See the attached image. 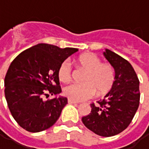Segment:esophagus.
<instances>
[{"label": "esophagus", "mask_w": 149, "mask_h": 149, "mask_svg": "<svg viewBox=\"0 0 149 149\" xmlns=\"http://www.w3.org/2000/svg\"><path fill=\"white\" fill-rule=\"evenodd\" d=\"M68 102L69 104H78L79 102L78 101H76V100H71V99H68Z\"/></svg>", "instance_id": "esophagus-1"}]
</instances>
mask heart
Returning a JSON list of instances; mask_svg holds the SVG:
<instances>
[{"mask_svg": "<svg viewBox=\"0 0 149 149\" xmlns=\"http://www.w3.org/2000/svg\"><path fill=\"white\" fill-rule=\"evenodd\" d=\"M77 64L85 71L82 84H72L64 88L63 93L71 100L80 101L90 98L95 92L97 96L107 93L113 86L116 77L115 68L110 64L101 63L100 58L94 53H84L77 58ZM59 80L63 83L70 82L72 69L70 63L63 61L58 68Z\"/></svg>", "mask_w": 149, "mask_h": 149, "instance_id": "b5f03b06", "label": "heart"}]
</instances>
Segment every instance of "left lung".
I'll use <instances>...</instances> for the list:
<instances>
[{"label":"left lung","mask_w":149,"mask_h":149,"mask_svg":"<svg viewBox=\"0 0 149 149\" xmlns=\"http://www.w3.org/2000/svg\"><path fill=\"white\" fill-rule=\"evenodd\" d=\"M104 55L115 68V81L103 100L91 104V112L82 117V122L94 133L109 137L128 128L137 111L141 93L140 81L131 64L109 49Z\"/></svg>","instance_id":"left-lung-1"}]
</instances>
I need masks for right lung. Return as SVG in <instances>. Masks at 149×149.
I'll use <instances>...</instances> for the list:
<instances>
[{"instance_id":"obj_1","label":"right lung","mask_w":149,"mask_h":149,"mask_svg":"<svg viewBox=\"0 0 149 149\" xmlns=\"http://www.w3.org/2000/svg\"><path fill=\"white\" fill-rule=\"evenodd\" d=\"M77 49L38 44L12 61L5 77V96L13 117L21 128L38 132L50 128L68 104L66 97L44 100L61 92L58 68Z\"/></svg>"}]
</instances>
